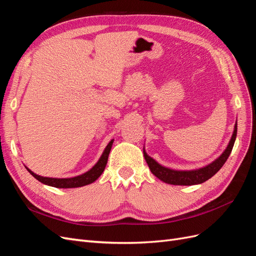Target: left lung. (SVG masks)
I'll return each instance as SVG.
<instances>
[{
    "label": "left lung",
    "mask_w": 256,
    "mask_h": 256,
    "mask_svg": "<svg viewBox=\"0 0 256 256\" xmlns=\"http://www.w3.org/2000/svg\"><path fill=\"white\" fill-rule=\"evenodd\" d=\"M236 136H237V122L235 124L234 131H233V134H232L230 143L226 148V150L222 152V154H220V157L216 158L214 161L212 162V164H209L204 168L190 170V171H180V170H173V168L161 166L156 160L150 157L144 148H143V154L152 173L164 182H166L170 184H177V186L198 184L208 180L209 178H212L223 166V164H226V161L228 160L232 150H233V146L236 140Z\"/></svg>",
    "instance_id": "1"
}]
</instances>
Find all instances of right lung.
Segmentation results:
<instances>
[{"label": "right lung", "instance_id": "obj_1", "mask_svg": "<svg viewBox=\"0 0 256 256\" xmlns=\"http://www.w3.org/2000/svg\"><path fill=\"white\" fill-rule=\"evenodd\" d=\"M114 140H111L109 142V144L106 145V147L104 148L102 157L99 158V160L97 161V164L92 166L90 170H88V172H85L81 175H78L76 177H70V178H53V177H44L40 175H37L34 172L30 171L28 168H26L28 171L30 172V174L34 176L37 180H40V182L51 186V187H56V188H79V187H83V186L90 184L92 182H94L97 178L102 174V172L104 171V168L106 166L108 162V157H109L110 150L112 148Z\"/></svg>", "mask_w": 256, "mask_h": 256}]
</instances>
